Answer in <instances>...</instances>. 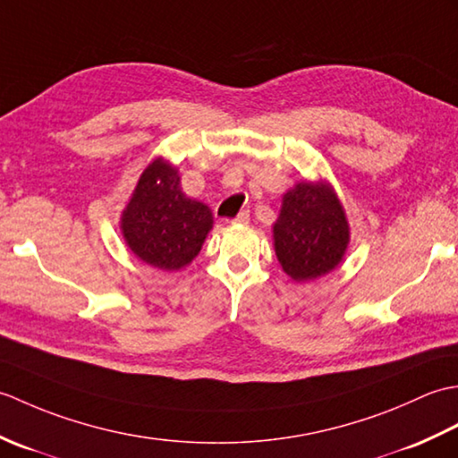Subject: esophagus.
<instances>
[{
  "label": "esophagus",
  "mask_w": 458,
  "mask_h": 458,
  "mask_svg": "<svg viewBox=\"0 0 458 458\" xmlns=\"http://www.w3.org/2000/svg\"><path fill=\"white\" fill-rule=\"evenodd\" d=\"M234 224H248L250 222V210H242L238 212V216L232 220Z\"/></svg>",
  "instance_id": "1"
}]
</instances>
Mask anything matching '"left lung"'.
Segmentation results:
<instances>
[{
  "instance_id": "1",
  "label": "left lung",
  "mask_w": 458,
  "mask_h": 458,
  "mask_svg": "<svg viewBox=\"0 0 458 458\" xmlns=\"http://www.w3.org/2000/svg\"><path fill=\"white\" fill-rule=\"evenodd\" d=\"M350 228L343 204L328 182H297L284 194L274 224L276 256L295 281L333 271L344 258Z\"/></svg>"
}]
</instances>
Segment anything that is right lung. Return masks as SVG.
Masks as SVG:
<instances>
[{
    "label": "right lung",
    "instance_id": "right-lung-1",
    "mask_svg": "<svg viewBox=\"0 0 458 458\" xmlns=\"http://www.w3.org/2000/svg\"><path fill=\"white\" fill-rule=\"evenodd\" d=\"M120 228L125 244L145 264L177 271L199 256L212 230V212L181 191L179 171L157 157L141 173Z\"/></svg>",
    "mask_w": 458,
    "mask_h": 458
}]
</instances>
